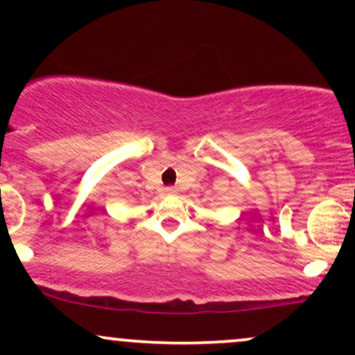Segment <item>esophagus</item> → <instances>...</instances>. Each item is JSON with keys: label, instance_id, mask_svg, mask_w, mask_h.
<instances>
[{"label": "esophagus", "instance_id": "obj_1", "mask_svg": "<svg viewBox=\"0 0 355 355\" xmlns=\"http://www.w3.org/2000/svg\"><path fill=\"white\" fill-rule=\"evenodd\" d=\"M165 193L166 195H177L178 193V189H177V187H166Z\"/></svg>", "mask_w": 355, "mask_h": 355}]
</instances>
